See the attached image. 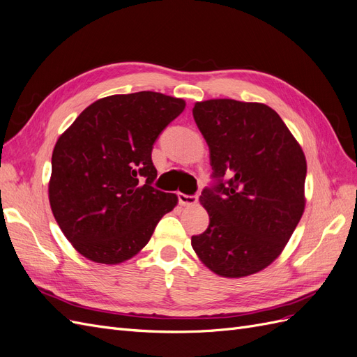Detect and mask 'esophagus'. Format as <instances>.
Masks as SVG:
<instances>
[{"label":"esophagus","instance_id":"1","mask_svg":"<svg viewBox=\"0 0 357 357\" xmlns=\"http://www.w3.org/2000/svg\"><path fill=\"white\" fill-rule=\"evenodd\" d=\"M178 197V202L181 205H195L198 202V197L197 195H185V193H177Z\"/></svg>","mask_w":357,"mask_h":357}]
</instances>
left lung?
Returning a JSON list of instances; mask_svg holds the SVG:
<instances>
[{
	"label": "left lung",
	"mask_w": 357,
	"mask_h": 357,
	"mask_svg": "<svg viewBox=\"0 0 357 357\" xmlns=\"http://www.w3.org/2000/svg\"><path fill=\"white\" fill-rule=\"evenodd\" d=\"M193 119L219 178L199 197L210 225L192 236L193 250L220 277L256 274L282 255L304 214L305 155L282 117L262 102L201 101Z\"/></svg>",
	"instance_id": "8db88e82"
}]
</instances>
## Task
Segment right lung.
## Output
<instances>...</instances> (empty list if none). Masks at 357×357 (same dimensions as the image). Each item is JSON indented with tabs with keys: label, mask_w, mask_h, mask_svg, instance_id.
Masks as SVG:
<instances>
[{
	"label": "right lung",
	"mask_w": 357,
	"mask_h": 357,
	"mask_svg": "<svg viewBox=\"0 0 357 357\" xmlns=\"http://www.w3.org/2000/svg\"><path fill=\"white\" fill-rule=\"evenodd\" d=\"M185 107V100L159 92L110 95L86 107L58 138L49 202L82 256L105 265L128 261L176 207V193L152 186V149Z\"/></svg>",
	"instance_id": "add662e5"
}]
</instances>
